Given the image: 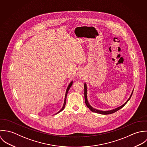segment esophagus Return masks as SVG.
I'll return each mask as SVG.
<instances>
[{
  "instance_id": "34e87169",
  "label": "esophagus",
  "mask_w": 147,
  "mask_h": 147,
  "mask_svg": "<svg viewBox=\"0 0 147 147\" xmlns=\"http://www.w3.org/2000/svg\"><path fill=\"white\" fill-rule=\"evenodd\" d=\"M77 75V77H78V78L81 79V78H82V73H81V72H78Z\"/></svg>"
}]
</instances>
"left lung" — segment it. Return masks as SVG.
<instances>
[{
	"mask_svg": "<svg viewBox=\"0 0 147 147\" xmlns=\"http://www.w3.org/2000/svg\"><path fill=\"white\" fill-rule=\"evenodd\" d=\"M84 89H85V103H86V105L87 106V107H88V109L92 111V112H94V113H98V114H103V115H107V114H113V113H115L116 111H118L119 110H120V109H121L123 107H124L125 106V105L128 102V100L130 99L132 95V93H133V91L132 92L129 98H128V99L126 101V102L123 104V105H121V106L116 108L115 109H113V110H109V111H101V110H96L94 108H93L92 106H91V105L88 103V97H87V85L86 84V83H85L84 84Z\"/></svg>",
	"mask_w": 147,
	"mask_h": 147,
	"instance_id": "8db88e82",
	"label": "left lung"
}]
</instances>
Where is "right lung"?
<instances>
[{"mask_svg":"<svg viewBox=\"0 0 147 147\" xmlns=\"http://www.w3.org/2000/svg\"><path fill=\"white\" fill-rule=\"evenodd\" d=\"M72 84H73V81H71L70 84H69V86H67V88L66 89V93H65V99H64V103H63V106H62V109L59 111V112L57 113H56V114H58L59 113V112H61V111H62L63 109H64V108H65V105H66V95H67V92H68V91H69V90L70 89V87L71 86V85H72Z\"/></svg>","mask_w":147,"mask_h":147,"instance_id":"right-lung-1","label":"right lung"}]
</instances>
